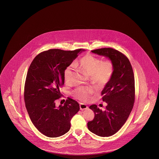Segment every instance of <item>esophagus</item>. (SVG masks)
<instances>
[{"label":"esophagus","mask_w":159,"mask_h":159,"mask_svg":"<svg viewBox=\"0 0 159 159\" xmlns=\"http://www.w3.org/2000/svg\"><path fill=\"white\" fill-rule=\"evenodd\" d=\"M88 108V107L86 104H83V103H80V109L81 110H86Z\"/></svg>","instance_id":"obj_1"}]
</instances>
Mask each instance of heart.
<instances>
[{"label":"heart","instance_id":"b5f03b06","mask_svg":"<svg viewBox=\"0 0 159 159\" xmlns=\"http://www.w3.org/2000/svg\"><path fill=\"white\" fill-rule=\"evenodd\" d=\"M75 66L82 69L83 71L91 76L92 82L99 87H104L110 82L114 72V65L110 59L101 61L90 53L82 57L74 64ZM72 67L67 66L64 72V79L66 82H69L72 75ZM94 93L92 87H81L73 92V96L81 101L89 100Z\"/></svg>","mask_w":159,"mask_h":159}]
</instances>
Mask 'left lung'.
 I'll return each mask as SVG.
<instances>
[{
  "instance_id": "left-lung-1",
  "label": "left lung",
  "mask_w": 159,
  "mask_h": 159,
  "mask_svg": "<svg viewBox=\"0 0 159 159\" xmlns=\"http://www.w3.org/2000/svg\"><path fill=\"white\" fill-rule=\"evenodd\" d=\"M92 52L105 56L114 65L110 82L101 92L102 101L107 104L105 111L96 104L90 106L95 116L88 122L89 130L102 137L114 135L124 125L130 115L135 98V77L130 62L124 53L111 48L97 49Z\"/></svg>"
}]
</instances>
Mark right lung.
<instances>
[{"instance_id":"add662e5","label":"right lung","mask_w":159,"mask_h":159,"mask_svg":"<svg viewBox=\"0 0 159 159\" xmlns=\"http://www.w3.org/2000/svg\"><path fill=\"white\" fill-rule=\"evenodd\" d=\"M82 51L51 49L37 55L29 67L24 84L25 107L35 128L49 138L67 133L80 110L77 101L69 97L58 107L55 101L62 96L59 89L65 83V69Z\"/></svg>"}]
</instances>
